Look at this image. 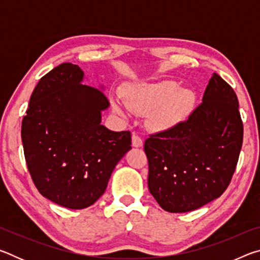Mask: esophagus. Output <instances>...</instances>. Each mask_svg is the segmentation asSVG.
<instances>
[{"label": "esophagus", "mask_w": 260, "mask_h": 260, "mask_svg": "<svg viewBox=\"0 0 260 260\" xmlns=\"http://www.w3.org/2000/svg\"><path fill=\"white\" fill-rule=\"evenodd\" d=\"M132 144H133V147L135 148H141L143 146V141L138 134H133L132 135Z\"/></svg>", "instance_id": "obj_1"}]
</instances>
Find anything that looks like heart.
Returning a JSON list of instances; mask_svg holds the SVG:
<instances>
[{
	"label": "heart",
	"mask_w": 260,
	"mask_h": 260,
	"mask_svg": "<svg viewBox=\"0 0 260 260\" xmlns=\"http://www.w3.org/2000/svg\"><path fill=\"white\" fill-rule=\"evenodd\" d=\"M122 100L113 98L112 108L117 113H125L127 107L139 113L149 114V126L155 132H170L188 119L196 104L191 90L180 88L175 81L140 82L128 86Z\"/></svg>",
	"instance_id": "obj_1"
}]
</instances>
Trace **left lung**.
<instances>
[{
    "label": "left lung",
    "mask_w": 260,
    "mask_h": 260,
    "mask_svg": "<svg viewBox=\"0 0 260 260\" xmlns=\"http://www.w3.org/2000/svg\"><path fill=\"white\" fill-rule=\"evenodd\" d=\"M242 142L243 124L237 96L213 73L201 105L188 120L146 140L149 191L167 212L200 209L227 189Z\"/></svg>",
    "instance_id": "left-lung-1"
}]
</instances>
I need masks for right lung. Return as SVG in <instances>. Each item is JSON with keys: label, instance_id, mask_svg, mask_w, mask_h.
Returning a JSON list of instances; mask_svg holds the SVG:
<instances>
[{"label": "right lung", "instance_id": "add662e5", "mask_svg": "<svg viewBox=\"0 0 260 260\" xmlns=\"http://www.w3.org/2000/svg\"><path fill=\"white\" fill-rule=\"evenodd\" d=\"M72 63L52 69L34 88L21 124L30 177L41 195L73 210L93 205L107 189L114 167L131 150V132L101 124L110 107L99 88L82 85Z\"/></svg>", "mask_w": 260, "mask_h": 260}]
</instances>
